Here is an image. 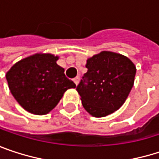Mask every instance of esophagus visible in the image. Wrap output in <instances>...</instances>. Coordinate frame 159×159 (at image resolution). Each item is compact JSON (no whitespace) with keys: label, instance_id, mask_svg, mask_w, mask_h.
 Listing matches in <instances>:
<instances>
[{"label":"esophagus","instance_id":"34e87169","mask_svg":"<svg viewBox=\"0 0 159 159\" xmlns=\"http://www.w3.org/2000/svg\"><path fill=\"white\" fill-rule=\"evenodd\" d=\"M79 81H80V77H79V76H76L75 78H74V82H75V84L76 85L78 84Z\"/></svg>","mask_w":159,"mask_h":159}]
</instances>
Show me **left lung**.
Here are the masks:
<instances>
[{"mask_svg":"<svg viewBox=\"0 0 159 159\" xmlns=\"http://www.w3.org/2000/svg\"><path fill=\"white\" fill-rule=\"evenodd\" d=\"M85 67L87 72L76 87L84 110L97 118L118 111L134 86V62L121 54L101 51L87 59Z\"/></svg>","mask_w":159,"mask_h":159,"instance_id":"left-lung-1","label":"left lung"}]
</instances>
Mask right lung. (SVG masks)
<instances>
[{"label": "right lung", "mask_w": 159, "mask_h": 159, "mask_svg": "<svg viewBox=\"0 0 159 159\" xmlns=\"http://www.w3.org/2000/svg\"><path fill=\"white\" fill-rule=\"evenodd\" d=\"M58 59L49 53H37L19 61L6 73L12 95L26 111L48 114L67 89L76 86L56 63Z\"/></svg>", "instance_id": "right-lung-1"}]
</instances>
